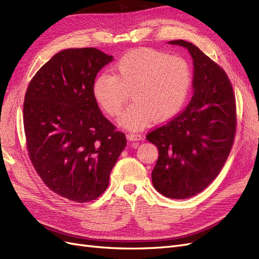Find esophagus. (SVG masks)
<instances>
[{
  "instance_id": "esophagus-1",
  "label": "esophagus",
  "mask_w": 259,
  "mask_h": 259,
  "mask_svg": "<svg viewBox=\"0 0 259 259\" xmlns=\"http://www.w3.org/2000/svg\"><path fill=\"white\" fill-rule=\"evenodd\" d=\"M145 136L143 134H139V133H130L127 135V139L131 142H139V140H143Z\"/></svg>"
}]
</instances>
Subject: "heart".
Wrapping results in <instances>:
<instances>
[{
	"label": "heart",
	"instance_id": "heart-1",
	"mask_svg": "<svg viewBox=\"0 0 259 259\" xmlns=\"http://www.w3.org/2000/svg\"><path fill=\"white\" fill-rule=\"evenodd\" d=\"M115 74L104 72L93 84L98 105L117 116L130 98L134 100L120 117L128 130L146 127L153 119L165 121L183 107L192 84V70L184 57L158 51H135L114 66Z\"/></svg>",
	"mask_w": 259,
	"mask_h": 259
}]
</instances>
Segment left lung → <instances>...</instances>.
I'll list each match as a JSON object with an SVG mask.
<instances>
[{"label":"left lung","mask_w":259,"mask_h":259,"mask_svg":"<svg viewBox=\"0 0 259 259\" xmlns=\"http://www.w3.org/2000/svg\"><path fill=\"white\" fill-rule=\"evenodd\" d=\"M184 46L194 65L193 96L182 112L147 134L158 147L152 184L164 197L183 200L202 192L221 173L237 132V107L225 70L192 43Z\"/></svg>","instance_id":"1"}]
</instances>
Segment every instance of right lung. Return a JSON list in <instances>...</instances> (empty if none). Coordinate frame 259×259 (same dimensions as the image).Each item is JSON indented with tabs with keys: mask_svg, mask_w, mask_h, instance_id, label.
Instances as JSON below:
<instances>
[{
	"mask_svg": "<svg viewBox=\"0 0 259 259\" xmlns=\"http://www.w3.org/2000/svg\"><path fill=\"white\" fill-rule=\"evenodd\" d=\"M112 56L94 48L61 51L30 81L23 128L31 163L50 189L70 201L96 200L126 146L93 94L99 70Z\"/></svg>",
	"mask_w": 259,
	"mask_h": 259,
	"instance_id": "add662e5",
	"label": "right lung"
}]
</instances>
